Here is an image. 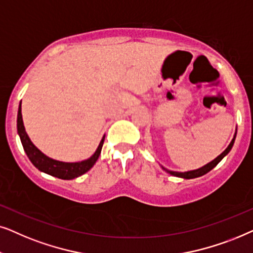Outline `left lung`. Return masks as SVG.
<instances>
[{
    "instance_id": "1",
    "label": "left lung",
    "mask_w": 253,
    "mask_h": 253,
    "mask_svg": "<svg viewBox=\"0 0 253 253\" xmlns=\"http://www.w3.org/2000/svg\"><path fill=\"white\" fill-rule=\"evenodd\" d=\"M235 137H236V133H235L234 139L231 140V142H230V144H229V146H228L227 149H225V150L223 151V153H222V154L220 155V156H217L216 158H215L214 161H211V163L206 164V166L203 167V168H200V169H197V170H193V171H187V172H176V171H170V170H168V169H166V168H163V169L166 170L167 172H169L170 174H172V176L181 177V178H185V179H191V178H197V177L204 176V174H206L207 172H210V171H211V169H214V168L216 167L218 163H220L222 158H223V157L225 156V155H227V154L229 153V151L231 150V148H232V146H234V142H235Z\"/></svg>"
}]
</instances>
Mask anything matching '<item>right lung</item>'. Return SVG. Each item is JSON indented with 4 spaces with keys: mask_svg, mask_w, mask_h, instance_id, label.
I'll use <instances>...</instances> for the list:
<instances>
[{
    "mask_svg": "<svg viewBox=\"0 0 253 253\" xmlns=\"http://www.w3.org/2000/svg\"><path fill=\"white\" fill-rule=\"evenodd\" d=\"M17 130H18L19 137H21L23 148H24L25 153L28 155L29 160L32 162L33 166L38 170L42 171V172L58 177L60 179H74V178L82 176L83 173L87 172L91 169L96 161L98 160L100 151H102L104 139H105V136H103L96 153L87 160L77 162V163H65V162H59L47 157L31 142V140H30V137L25 132L24 125H23L21 104H19L18 116H17Z\"/></svg>",
    "mask_w": 253,
    "mask_h": 253,
    "instance_id": "add662e5",
    "label": "right lung"
}]
</instances>
